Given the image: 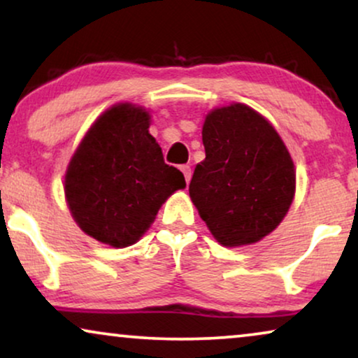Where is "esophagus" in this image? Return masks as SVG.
<instances>
[{
  "label": "esophagus",
  "instance_id": "obj_1",
  "mask_svg": "<svg viewBox=\"0 0 358 358\" xmlns=\"http://www.w3.org/2000/svg\"><path fill=\"white\" fill-rule=\"evenodd\" d=\"M180 171H182L184 178H185V180H187V184H189V180H190V176H192V171H190V166H189V164H184V166H180Z\"/></svg>",
  "mask_w": 358,
  "mask_h": 358
}]
</instances>
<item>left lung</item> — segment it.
<instances>
[{"label": "left lung", "instance_id": "1", "mask_svg": "<svg viewBox=\"0 0 358 358\" xmlns=\"http://www.w3.org/2000/svg\"><path fill=\"white\" fill-rule=\"evenodd\" d=\"M202 141L205 159L189 184L200 218L223 246L261 241L295 195V166L280 135L251 107L231 104L205 117Z\"/></svg>", "mask_w": 358, "mask_h": 358}]
</instances>
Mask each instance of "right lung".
I'll list each match as a JSON object with an SVG mask.
<instances>
[{"mask_svg": "<svg viewBox=\"0 0 358 358\" xmlns=\"http://www.w3.org/2000/svg\"><path fill=\"white\" fill-rule=\"evenodd\" d=\"M150 114L129 102L106 110L78 146L65 174V197L83 231L112 248L143 236L184 174L164 163L150 135Z\"/></svg>", "mask_w": 358, "mask_h": 358, "instance_id": "add662e5", "label": "right lung"}]
</instances>
